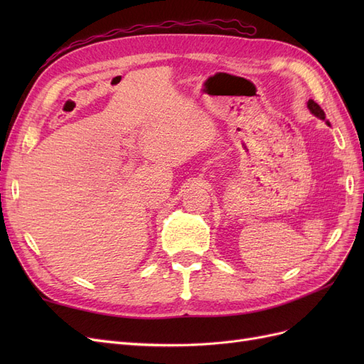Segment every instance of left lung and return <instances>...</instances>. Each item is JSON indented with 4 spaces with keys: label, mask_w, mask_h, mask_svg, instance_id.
Returning a JSON list of instances; mask_svg holds the SVG:
<instances>
[{
    "label": "left lung",
    "mask_w": 364,
    "mask_h": 364,
    "mask_svg": "<svg viewBox=\"0 0 364 364\" xmlns=\"http://www.w3.org/2000/svg\"><path fill=\"white\" fill-rule=\"evenodd\" d=\"M306 106H308V109H310V112H311L314 117L321 118V119H325V112L322 111L321 106H318L314 100H308ZM325 123H326L328 126H331V124H329V121H326V119H325Z\"/></svg>",
    "instance_id": "obj_1"
}]
</instances>
